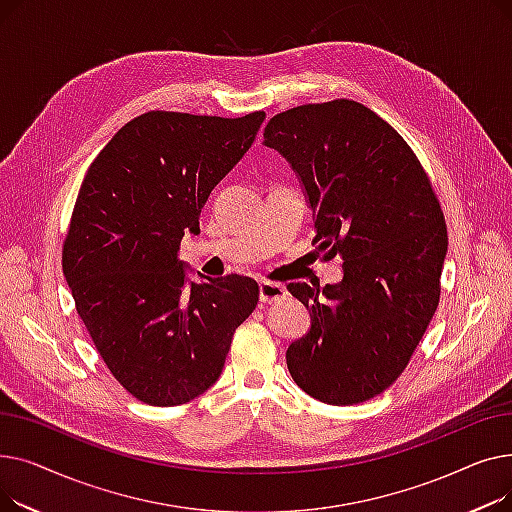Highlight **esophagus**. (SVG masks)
<instances>
[{
	"label": "esophagus",
	"instance_id": "34e87169",
	"mask_svg": "<svg viewBox=\"0 0 512 512\" xmlns=\"http://www.w3.org/2000/svg\"><path fill=\"white\" fill-rule=\"evenodd\" d=\"M288 297V292L282 284L276 282H261L259 284V301L261 303H280Z\"/></svg>",
	"mask_w": 512,
	"mask_h": 512
}]
</instances>
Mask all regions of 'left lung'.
<instances>
[{
  "instance_id": "obj_1",
  "label": "left lung",
  "mask_w": 512,
  "mask_h": 512,
  "mask_svg": "<svg viewBox=\"0 0 512 512\" xmlns=\"http://www.w3.org/2000/svg\"><path fill=\"white\" fill-rule=\"evenodd\" d=\"M299 174L321 259L344 278L288 284L311 328L286 351L309 396L342 407L390 388L440 303L448 249L444 213L407 141L363 103L334 99L276 114L263 130Z\"/></svg>"
}]
</instances>
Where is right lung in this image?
<instances>
[{"label": "right lung", "mask_w": 512, "mask_h": 512, "mask_svg": "<svg viewBox=\"0 0 512 512\" xmlns=\"http://www.w3.org/2000/svg\"><path fill=\"white\" fill-rule=\"evenodd\" d=\"M263 118L147 112L114 134L80 184L62 270L103 363L145 405L203 394L259 301L245 276L188 284L176 253Z\"/></svg>", "instance_id": "obj_1"}]
</instances>
